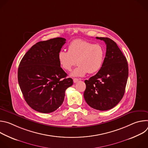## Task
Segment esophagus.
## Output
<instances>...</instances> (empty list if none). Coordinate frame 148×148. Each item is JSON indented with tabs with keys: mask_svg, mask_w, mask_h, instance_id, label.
<instances>
[{
	"mask_svg": "<svg viewBox=\"0 0 148 148\" xmlns=\"http://www.w3.org/2000/svg\"><path fill=\"white\" fill-rule=\"evenodd\" d=\"M78 81H79V79H78V78H74V79H73V81H74V83L77 82Z\"/></svg>",
	"mask_w": 148,
	"mask_h": 148,
	"instance_id": "esophagus-1",
	"label": "esophagus"
}]
</instances>
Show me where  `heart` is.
<instances>
[{"mask_svg":"<svg viewBox=\"0 0 148 148\" xmlns=\"http://www.w3.org/2000/svg\"><path fill=\"white\" fill-rule=\"evenodd\" d=\"M105 57V50L102 45L81 39L71 42L68 52L61 50L58 54L59 64L66 71H70L77 63V67L71 73L74 77L97 73L102 67Z\"/></svg>","mask_w":148,"mask_h":148,"instance_id":"1","label":"heart"}]
</instances>
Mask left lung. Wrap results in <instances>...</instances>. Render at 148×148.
Here are the masks:
<instances>
[{"label":"left lung","instance_id":"left-lung-1","mask_svg":"<svg viewBox=\"0 0 148 148\" xmlns=\"http://www.w3.org/2000/svg\"><path fill=\"white\" fill-rule=\"evenodd\" d=\"M107 45L102 68L88 80H85L86 89L84 97L91 108L109 110L122 98L128 77V66L126 57L115 42L110 38L98 37Z\"/></svg>","mask_w":148,"mask_h":148}]
</instances>
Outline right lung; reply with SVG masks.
<instances>
[{
	"label": "right lung",
	"mask_w": 148,
	"mask_h": 148,
	"mask_svg": "<svg viewBox=\"0 0 148 148\" xmlns=\"http://www.w3.org/2000/svg\"><path fill=\"white\" fill-rule=\"evenodd\" d=\"M66 40L57 37L39 41L21 60L17 78L24 98L34 110L50 113L58 109L64 99L65 91L73 79L59 64L58 54Z\"/></svg>",
	"instance_id": "obj_1"
}]
</instances>
